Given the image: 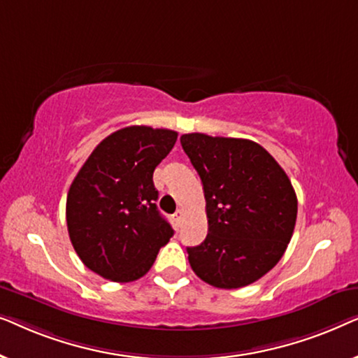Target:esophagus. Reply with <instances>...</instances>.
<instances>
[{"label":"esophagus","mask_w":358,"mask_h":358,"mask_svg":"<svg viewBox=\"0 0 358 358\" xmlns=\"http://www.w3.org/2000/svg\"><path fill=\"white\" fill-rule=\"evenodd\" d=\"M182 217H184V210H182V208H179V210H178V212H176V213H174V220H176V222H178V223H179V222H180V220H182Z\"/></svg>","instance_id":"obj_1"}]
</instances>
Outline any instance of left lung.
<instances>
[{"mask_svg":"<svg viewBox=\"0 0 358 358\" xmlns=\"http://www.w3.org/2000/svg\"><path fill=\"white\" fill-rule=\"evenodd\" d=\"M180 145L203 184L208 234L187 248L192 271L217 288H241L275 267L295 229L293 185L256 141L185 134Z\"/></svg>","mask_w":358,"mask_h":358,"instance_id":"obj_1","label":"left lung"}]
</instances>
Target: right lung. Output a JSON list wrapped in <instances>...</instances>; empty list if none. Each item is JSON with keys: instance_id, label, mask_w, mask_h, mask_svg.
I'll list each match as a JSON object with an SVG mask.
<instances>
[{"instance_id": "obj_1", "label": "right lung", "mask_w": 358, "mask_h": 358, "mask_svg": "<svg viewBox=\"0 0 358 358\" xmlns=\"http://www.w3.org/2000/svg\"><path fill=\"white\" fill-rule=\"evenodd\" d=\"M178 131L125 127L96 146L70 185L66 224L83 264L112 282H134L174 234L156 208L155 168Z\"/></svg>"}]
</instances>
